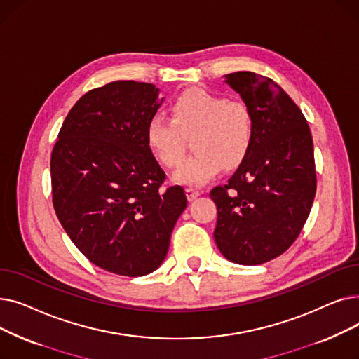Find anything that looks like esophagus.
Wrapping results in <instances>:
<instances>
[{"label": "esophagus", "instance_id": "esophagus-1", "mask_svg": "<svg viewBox=\"0 0 359 359\" xmlns=\"http://www.w3.org/2000/svg\"><path fill=\"white\" fill-rule=\"evenodd\" d=\"M184 192H186V196H187V199H189V201H194L195 198H198L201 195V191L194 189V187H186Z\"/></svg>", "mask_w": 359, "mask_h": 359}]
</instances>
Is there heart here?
<instances>
[{"instance_id": "heart-1", "label": "heart", "mask_w": 359, "mask_h": 359, "mask_svg": "<svg viewBox=\"0 0 359 359\" xmlns=\"http://www.w3.org/2000/svg\"><path fill=\"white\" fill-rule=\"evenodd\" d=\"M168 119L160 113L147 122V144L165 167L181 163L185 138L194 135L196 153L176 170V183L201 186L211 180L221 165L231 168L248 156L255 138L250 107L224 94L202 88L186 90L170 104Z\"/></svg>"}]
</instances>
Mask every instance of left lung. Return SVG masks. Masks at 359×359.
<instances>
[{
    "instance_id": "1",
    "label": "left lung",
    "mask_w": 359,
    "mask_h": 359,
    "mask_svg": "<svg viewBox=\"0 0 359 359\" xmlns=\"http://www.w3.org/2000/svg\"><path fill=\"white\" fill-rule=\"evenodd\" d=\"M255 119L248 156L210 196L219 252L240 265H260L297 240L316 195L313 138L303 111L273 80L256 72L225 75Z\"/></svg>"
}]
</instances>
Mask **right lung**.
Segmentation results:
<instances>
[{
  "label": "right lung",
  "instance_id": "obj_1",
  "mask_svg": "<svg viewBox=\"0 0 359 359\" xmlns=\"http://www.w3.org/2000/svg\"><path fill=\"white\" fill-rule=\"evenodd\" d=\"M160 104L149 83L93 88L69 110L50 156L52 202L65 233L91 263L122 276L161 265L187 205L182 186L164 187L147 144Z\"/></svg>",
  "mask_w": 359,
  "mask_h": 359
}]
</instances>
